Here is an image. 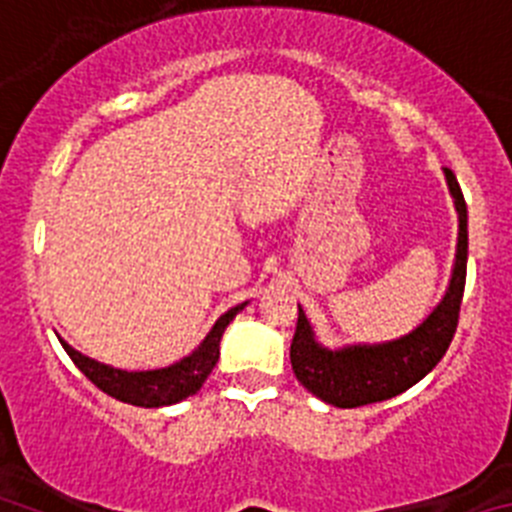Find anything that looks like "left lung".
Wrapping results in <instances>:
<instances>
[{"label":"left lung","instance_id":"8db88e82","mask_svg":"<svg viewBox=\"0 0 512 512\" xmlns=\"http://www.w3.org/2000/svg\"><path fill=\"white\" fill-rule=\"evenodd\" d=\"M449 189L459 210V246H456V266L449 292L441 305L425 318L420 328L400 341L382 343V346H351L343 351H328L312 338L302 307L297 312V328L289 361L295 377L305 390L336 408H361L372 402L390 400L431 372L443 359L446 348L459 325L461 297L467 282V202L461 194L454 171L446 169Z\"/></svg>","mask_w":512,"mask_h":512}]
</instances>
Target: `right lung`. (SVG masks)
I'll return each mask as SVG.
<instances>
[{"label": "right lung", "instance_id": "obj_1", "mask_svg": "<svg viewBox=\"0 0 512 512\" xmlns=\"http://www.w3.org/2000/svg\"><path fill=\"white\" fill-rule=\"evenodd\" d=\"M243 307H246V302L235 305L233 310L220 315V320L212 325L207 338L200 343V348L192 356L176 361V364L166 366V369H153V372H122V369H112V366H104L99 361L81 356L69 343L61 341V346L66 348V354L71 356V361L79 366V372L94 387H99L104 395L115 397L120 402H128V405H138V408H161V405H174V402L194 395L205 384V379L212 372V366L217 364V356H220L223 330L228 328L230 320Z\"/></svg>", "mask_w": 512, "mask_h": 512}]
</instances>
